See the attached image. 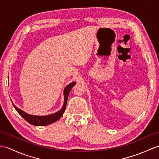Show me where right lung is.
<instances>
[{
    "label": "right lung",
    "instance_id": "right-lung-1",
    "mask_svg": "<svg viewBox=\"0 0 159 159\" xmlns=\"http://www.w3.org/2000/svg\"><path fill=\"white\" fill-rule=\"evenodd\" d=\"M76 82H72L68 84L64 89V105H63L62 108L59 110V111L55 112L53 114H49V115H45V116H36V115H32V114H29L26 112H25L23 110L18 108L13 104L15 109L17 110V112L19 113L20 115L24 118V119L26 120L30 124L32 125H35V126H46V125H50L53 123H55V121L59 120L62 116L63 114H64L66 104H67V100L68 98V95L70 91L72 89V88L75 85ZM12 102V101H11Z\"/></svg>",
    "mask_w": 159,
    "mask_h": 159
}]
</instances>
